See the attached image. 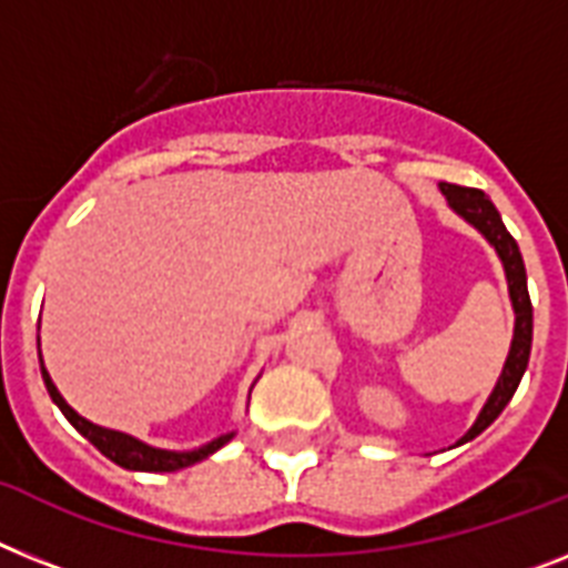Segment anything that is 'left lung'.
Wrapping results in <instances>:
<instances>
[{
  "label": "left lung",
  "instance_id": "8db88e82",
  "mask_svg": "<svg viewBox=\"0 0 568 568\" xmlns=\"http://www.w3.org/2000/svg\"><path fill=\"white\" fill-rule=\"evenodd\" d=\"M442 191L447 196V203L462 214L467 223L479 229L487 241L494 243V250L499 252L505 264V275H508V290L510 302H514V313H517V325H514V342H510L508 363L503 368V377L496 383L494 395L485 403L479 420L473 424V429L462 438L470 442L479 433H485L487 426L494 424L503 409L508 406V400L517 392L519 379L528 368V357H531V331H534V316H531V295H528V281H526V264H523V255H519L517 241L510 237V232L505 229L503 217L496 205L485 196V191L479 189H462V185H453V182H442Z\"/></svg>",
  "mask_w": 568,
  "mask_h": 568
}]
</instances>
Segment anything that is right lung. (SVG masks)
Segmentation results:
<instances>
[{
	"label": "right lung",
	"instance_id": "right-lung-1",
	"mask_svg": "<svg viewBox=\"0 0 568 568\" xmlns=\"http://www.w3.org/2000/svg\"><path fill=\"white\" fill-rule=\"evenodd\" d=\"M42 368V363H40ZM42 379H45V388H49L51 400L58 403L60 412H63L65 418H69V424L78 429V433L83 435V438H89V442L95 444L101 453H104L110 462L121 464V467H126V470H148V473H171V470H182V467H189V464H196L203 462L205 456H211L214 449H220L223 444L232 438V435H223V438H217V442L205 444V447L200 449H191V453H168V449H156V447H148L144 442H139V438H133V435H124V433H115V429H104V426L98 424H89L87 418H81L78 412L69 406V403L60 397L58 386L51 383L49 372L42 368Z\"/></svg>",
	"mask_w": 568,
	"mask_h": 568
}]
</instances>
